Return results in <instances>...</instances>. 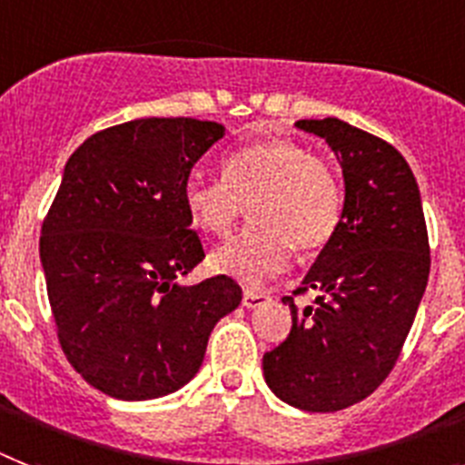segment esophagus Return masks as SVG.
<instances>
[{"label":"esophagus","mask_w":465,"mask_h":465,"mask_svg":"<svg viewBox=\"0 0 465 465\" xmlns=\"http://www.w3.org/2000/svg\"><path fill=\"white\" fill-rule=\"evenodd\" d=\"M267 293L265 292H255V289H245L243 292V305L245 308H258L267 301Z\"/></svg>","instance_id":"1"}]
</instances>
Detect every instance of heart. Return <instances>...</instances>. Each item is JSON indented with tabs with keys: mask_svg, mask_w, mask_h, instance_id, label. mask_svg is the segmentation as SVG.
<instances>
[{
	"mask_svg": "<svg viewBox=\"0 0 465 465\" xmlns=\"http://www.w3.org/2000/svg\"><path fill=\"white\" fill-rule=\"evenodd\" d=\"M341 183L330 162L286 138L236 147L222 160V179L193 173L183 205L195 229L229 236L251 207L252 226L213 252L214 270L258 284L282 272L296 248L322 251L341 220Z\"/></svg>",
	"mask_w": 465,
	"mask_h": 465,
	"instance_id": "obj_1",
	"label": "heart"
}]
</instances>
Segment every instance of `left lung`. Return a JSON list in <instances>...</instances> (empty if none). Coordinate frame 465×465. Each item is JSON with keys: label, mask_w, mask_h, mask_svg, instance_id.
I'll return each instance as SVG.
<instances>
[{"label": "left lung", "mask_w": 465, "mask_h": 465, "mask_svg": "<svg viewBox=\"0 0 465 465\" xmlns=\"http://www.w3.org/2000/svg\"><path fill=\"white\" fill-rule=\"evenodd\" d=\"M334 150L343 172L341 220L298 292L319 293L292 331L262 356L270 390L301 411L349 409L384 382L399 361L428 286L430 243L409 162L382 138L327 116L301 119Z\"/></svg>", "instance_id": "left-lung-1"}]
</instances>
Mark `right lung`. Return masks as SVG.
Returning a JSON list of instances; mask_svg holds the SVG:
<instances>
[{
	"mask_svg": "<svg viewBox=\"0 0 465 465\" xmlns=\"http://www.w3.org/2000/svg\"><path fill=\"white\" fill-rule=\"evenodd\" d=\"M222 135L217 122L135 119L90 135L64 167L40 260L64 356L107 396L181 390L214 324L239 308L241 286L226 274L179 284L205 258L183 183Z\"/></svg>",
	"mask_w": 465,
	"mask_h": 465,
	"instance_id": "add662e5",
	"label": "right lung"
}]
</instances>
